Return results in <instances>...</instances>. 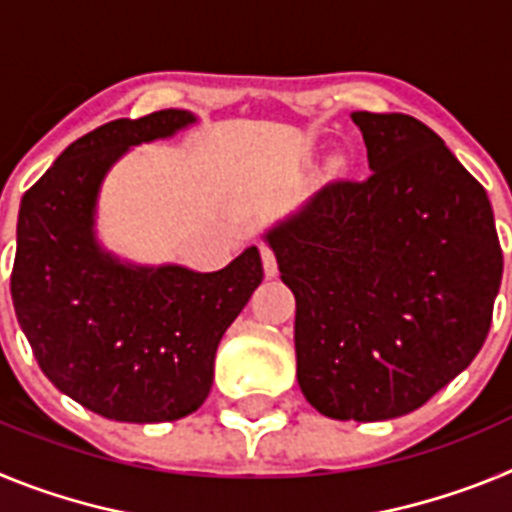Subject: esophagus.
Here are the masks:
<instances>
[{"instance_id": "obj_1", "label": "esophagus", "mask_w": 512, "mask_h": 512, "mask_svg": "<svg viewBox=\"0 0 512 512\" xmlns=\"http://www.w3.org/2000/svg\"><path fill=\"white\" fill-rule=\"evenodd\" d=\"M261 261H264V274L269 279H274L279 274V266H277V256L271 248H261Z\"/></svg>"}]
</instances>
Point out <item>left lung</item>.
I'll list each match as a JSON object with an SVG mask.
<instances>
[{"mask_svg":"<svg viewBox=\"0 0 512 512\" xmlns=\"http://www.w3.org/2000/svg\"><path fill=\"white\" fill-rule=\"evenodd\" d=\"M372 176L261 233L297 302V382L318 413L418 410L479 354L503 279L482 184L410 115L351 112Z\"/></svg>","mask_w":512,"mask_h":512,"instance_id":"obj_1","label":"left lung"}]
</instances>
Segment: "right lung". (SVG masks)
<instances>
[{
    "label": "right lung",
    "instance_id": "right-lung-1",
    "mask_svg": "<svg viewBox=\"0 0 512 512\" xmlns=\"http://www.w3.org/2000/svg\"><path fill=\"white\" fill-rule=\"evenodd\" d=\"M192 125L189 110L107 122L71 143L20 202L17 323L63 395L120 423H164L200 408L217 346L264 279L256 246L225 269L194 271L122 259L99 238L112 166Z\"/></svg>",
    "mask_w": 512,
    "mask_h": 512
}]
</instances>
